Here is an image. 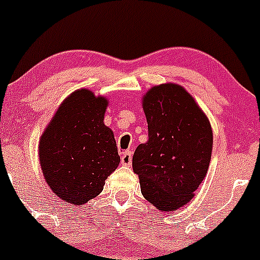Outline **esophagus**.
<instances>
[{"label": "esophagus", "mask_w": 260, "mask_h": 260, "mask_svg": "<svg viewBox=\"0 0 260 260\" xmlns=\"http://www.w3.org/2000/svg\"><path fill=\"white\" fill-rule=\"evenodd\" d=\"M120 162H122L123 166H129L132 164V153L129 151L123 152L122 157H120Z\"/></svg>", "instance_id": "34e87169"}]
</instances>
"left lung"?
I'll use <instances>...</instances> for the list:
<instances>
[{"mask_svg":"<svg viewBox=\"0 0 260 260\" xmlns=\"http://www.w3.org/2000/svg\"><path fill=\"white\" fill-rule=\"evenodd\" d=\"M148 141L133 154L141 192L161 211L187 204L203 182L212 151V131L192 96L176 84L153 86L143 98Z\"/></svg>","mask_w":260,"mask_h":260,"instance_id":"1","label":"left lung"}]
</instances>
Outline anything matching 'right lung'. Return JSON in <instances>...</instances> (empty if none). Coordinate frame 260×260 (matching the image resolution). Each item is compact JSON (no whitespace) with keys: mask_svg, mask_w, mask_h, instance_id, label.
<instances>
[{"mask_svg":"<svg viewBox=\"0 0 260 260\" xmlns=\"http://www.w3.org/2000/svg\"><path fill=\"white\" fill-rule=\"evenodd\" d=\"M108 102L88 89L70 94L41 136L46 182L62 201L81 205L102 192L119 165L113 132L104 124Z\"/></svg>","mask_w":260,"mask_h":260,"instance_id":"right-lung-1","label":"right lung"}]
</instances>
